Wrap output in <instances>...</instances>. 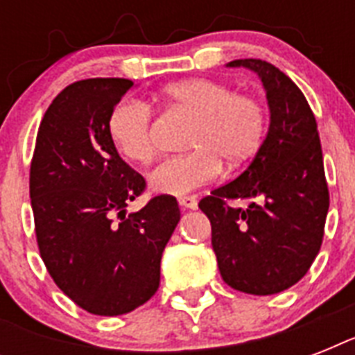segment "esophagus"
I'll use <instances>...</instances> for the list:
<instances>
[{
  "label": "esophagus",
  "instance_id": "esophagus-1",
  "mask_svg": "<svg viewBox=\"0 0 355 355\" xmlns=\"http://www.w3.org/2000/svg\"><path fill=\"white\" fill-rule=\"evenodd\" d=\"M178 205L182 206L184 210H195V208H197V199H195V197H189V195H186V197H178Z\"/></svg>",
  "mask_w": 355,
  "mask_h": 355
}]
</instances>
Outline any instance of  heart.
I'll list each match as a JSON object with an SVG mask.
<instances>
[{
    "label": "heart",
    "instance_id": "obj_1",
    "mask_svg": "<svg viewBox=\"0 0 355 355\" xmlns=\"http://www.w3.org/2000/svg\"><path fill=\"white\" fill-rule=\"evenodd\" d=\"M158 99L191 118L182 144L188 153L162 160L149 175L150 186L160 193L186 195L211 182L221 162L239 166L263 139V105L223 80H178L164 86ZM107 132L123 158L134 164L153 160V110L144 101L116 103L108 112Z\"/></svg>",
    "mask_w": 355,
    "mask_h": 355
}]
</instances>
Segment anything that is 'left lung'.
Returning a JSON list of instances; mask_svg holds the SVG:
<instances>
[{
  "mask_svg": "<svg viewBox=\"0 0 355 355\" xmlns=\"http://www.w3.org/2000/svg\"><path fill=\"white\" fill-rule=\"evenodd\" d=\"M259 75L270 125L254 160L237 178L200 199L211 223V247L223 280L248 295H275L309 270L324 237L330 193L317 121L284 71L259 58H239ZM248 198L247 209L227 200Z\"/></svg>",
  "mask_w": 355,
  "mask_h": 355,
  "instance_id": "left-lung-1",
  "label": "left lung"
}]
</instances>
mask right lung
Listing matches in <instances>:
<instances>
[{"instance_id": "obj_1", "label": "right lung", "mask_w": 355, "mask_h": 355, "mask_svg": "<svg viewBox=\"0 0 355 355\" xmlns=\"http://www.w3.org/2000/svg\"><path fill=\"white\" fill-rule=\"evenodd\" d=\"M132 85L85 79L66 86L44 114L31 160V206L47 272L79 308L105 317L155 295L162 252L180 221L171 195L125 210L147 184L118 155L107 118Z\"/></svg>"}]
</instances>
